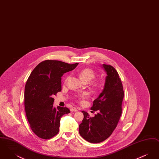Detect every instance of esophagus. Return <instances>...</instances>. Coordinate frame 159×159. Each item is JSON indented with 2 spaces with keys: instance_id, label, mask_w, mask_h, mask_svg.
Wrapping results in <instances>:
<instances>
[{
  "instance_id": "1",
  "label": "esophagus",
  "mask_w": 159,
  "mask_h": 159,
  "mask_svg": "<svg viewBox=\"0 0 159 159\" xmlns=\"http://www.w3.org/2000/svg\"><path fill=\"white\" fill-rule=\"evenodd\" d=\"M70 110H71V111H77L79 110V108H76V107H71L70 108Z\"/></svg>"
}]
</instances>
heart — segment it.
Listing matches in <instances>:
<instances>
[{
	"instance_id": "b5f03b06",
	"label": "heart",
	"mask_w": 159,
	"mask_h": 159,
	"mask_svg": "<svg viewBox=\"0 0 159 159\" xmlns=\"http://www.w3.org/2000/svg\"><path fill=\"white\" fill-rule=\"evenodd\" d=\"M79 76L81 78V79L83 80V81L88 82L95 77V72L91 68H84L80 71ZM88 95V93L86 92L83 93L79 95V98L81 100V101H84V100L87 98Z\"/></svg>"
}]
</instances>
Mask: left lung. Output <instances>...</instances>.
I'll list each match as a JSON object with an SVG mask.
<instances>
[{"instance_id":"8db88e82","label":"left lung","mask_w":159,"mask_h":159,"mask_svg":"<svg viewBox=\"0 0 159 159\" xmlns=\"http://www.w3.org/2000/svg\"><path fill=\"white\" fill-rule=\"evenodd\" d=\"M102 67L107 75L104 87L91 108L98 113L90 117L89 114L82 111L84 117L79 125L80 136L91 143H101L112 134L122 111L124 91L119 74L110 65L103 64Z\"/></svg>"}]
</instances>
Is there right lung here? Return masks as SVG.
<instances>
[{
	"label": "right lung",
	"mask_w": 159,
	"mask_h": 159,
	"mask_svg": "<svg viewBox=\"0 0 159 159\" xmlns=\"http://www.w3.org/2000/svg\"><path fill=\"white\" fill-rule=\"evenodd\" d=\"M79 63L45 60L34 68L25 86L24 106L33 132L48 139L59 132L61 117L70 111L67 107H53V97L61 91V77L74 70Z\"/></svg>",
	"instance_id": "1"
}]
</instances>
